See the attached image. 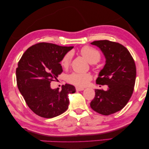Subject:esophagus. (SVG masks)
I'll return each instance as SVG.
<instances>
[{
  "label": "esophagus",
  "instance_id": "34e87169",
  "mask_svg": "<svg viewBox=\"0 0 149 149\" xmlns=\"http://www.w3.org/2000/svg\"><path fill=\"white\" fill-rule=\"evenodd\" d=\"M84 88H82V87H76V90L77 91H83L84 90Z\"/></svg>",
  "mask_w": 149,
  "mask_h": 149
}]
</instances>
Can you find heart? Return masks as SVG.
I'll use <instances>...</instances> for the list:
<instances>
[{"label": "heart", "mask_w": 149, "mask_h": 149, "mask_svg": "<svg viewBox=\"0 0 149 149\" xmlns=\"http://www.w3.org/2000/svg\"><path fill=\"white\" fill-rule=\"evenodd\" d=\"M81 54L89 63L95 64L100 59V54L97 49L91 47H84L81 50ZM72 58L71 52H68L62 58L61 64L63 68L69 66ZM91 75L88 73L72 72L67 77V81L70 84L78 86H84L88 84L91 80Z\"/></svg>", "instance_id": "obj_1"}]
</instances>
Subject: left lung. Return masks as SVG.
Instances as JSON below:
<instances>
[{"instance_id": "left-lung-1", "label": "left lung", "mask_w": 149, "mask_h": 149, "mask_svg": "<svg viewBox=\"0 0 149 149\" xmlns=\"http://www.w3.org/2000/svg\"><path fill=\"white\" fill-rule=\"evenodd\" d=\"M91 44L99 48L106 58L96 82L107 84L108 89H96L90 105L97 113L110 115L124 108L131 97L136 80L135 63L127 48L119 43L103 40Z\"/></svg>"}]
</instances>
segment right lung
I'll return each mask as SVG.
<instances>
[{
  "mask_svg": "<svg viewBox=\"0 0 149 149\" xmlns=\"http://www.w3.org/2000/svg\"><path fill=\"white\" fill-rule=\"evenodd\" d=\"M72 48L39 42L29 47L18 63L19 90L29 108L41 117H55L68 109V95L75 93V87L66 84L61 91L52 89L51 82L63 72L60 63Z\"/></svg>",
  "mask_w": 149,
  "mask_h": 149,
  "instance_id": "obj_1",
  "label": "right lung"
}]
</instances>
